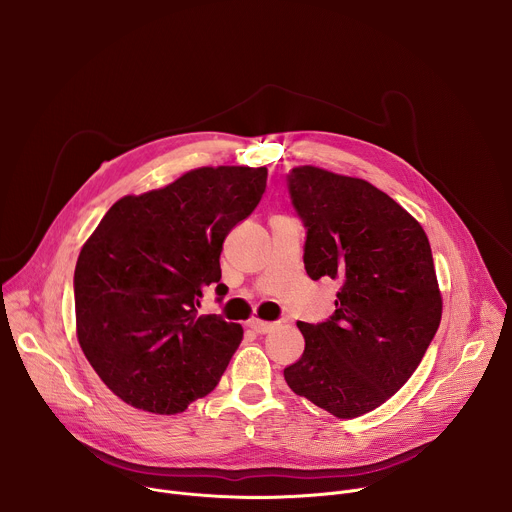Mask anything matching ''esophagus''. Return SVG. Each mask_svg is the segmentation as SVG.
<instances>
[{
  "label": "esophagus",
  "instance_id": "1",
  "mask_svg": "<svg viewBox=\"0 0 512 512\" xmlns=\"http://www.w3.org/2000/svg\"><path fill=\"white\" fill-rule=\"evenodd\" d=\"M249 326H251L257 334H267V332L275 330V326H277V324H273V322H265V320H259V318H251V320H249Z\"/></svg>",
  "mask_w": 512,
  "mask_h": 512
}]
</instances>
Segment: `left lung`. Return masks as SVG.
Instances as JSON below:
<instances>
[{"instance_id":"8db88e82","label":"left lung","mask_w":512,"mask_h":512,"mask_svg":"<svg viewBox=\"0 0 512 512\" xmlns=\"http://www.w3.org/2000/svg\"><path fill=\"white\" fill-rule=\"evenodd\" d=\"M287 182L308 229L306 273L342 287L330 320L298 322L306 348L283 377L334 417H360L409 381L440 326L431 247L415 218L367 180L298 166Z\"/></svg>"}]
</instances>
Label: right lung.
I'll list each match as a JSON object with an SVG mask.
<instances>
[{
	"label": "right lung",
	"instance_id": "1",
	"mask_svg": "<svg viewBox=\"0 0 512 512\" xmlns=\"http://www.w3.org/2000/svg\"><path fill=\"white\" fill-rule=\"evenodd\" d=\"M267 168L204 166L172 184L119 198L75 269L77 338L101 381L127 405L184 411L221 381L243 328L198 314L221 281L229 231L261 200Z\"/></svg>",
	"mask_w": 512,
	"mask_h": 512
}]
</instances>
